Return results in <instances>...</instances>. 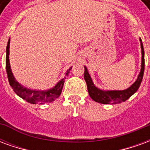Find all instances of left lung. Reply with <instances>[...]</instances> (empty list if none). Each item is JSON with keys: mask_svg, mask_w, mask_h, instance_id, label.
<instances>
[{"mask_svg": "<svg viewBox=\"0 0 150 150\" xmlns=\"http://www.w3.org/2000/svg\"><path fill=\"white\" fill-rule=\"evenodd\" d=\"M141 42H142V40H141ZM142 69H141V72L137 77V79L130 88L126 90H123V91H102V90L98 89L93 84L92 80H91L89 73L87 70V67H84V79L87 83L88 91L90 97L96 102L105 104H117V103H121V102H125L132 95L134 94L136 91L138 90L142 81V79H143L144 70H145V56H144V48H143L142 42Z\"/></svg>", "mask_w": 150, "mask_h": 150, "instance_id": "obj_1", "label": "left lung"}]
</instances>
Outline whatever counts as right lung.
<instances>
[{"mask_svg":"<svg viewBox=\"0 0 150 150\" xmlns=\"http://www.w3.org/2000/svg\"><path fill=\"white\" fill-rule=\"evenodd\" d=\"M9 43H10V41L8 40L7 47H6V72H7L8 83H9V84L13 88V90L14 91L15 93L25 100H26L30 104H34L51 102L54 100L59 98L61 92H62V87L64 84L66 77L61 79L54 88H53L52 89H50L48 91H32L30 89H27V88L22 87L21 84H19V83L15 79L14 76L11 71V68H10L9 59H8ZM71 69V67L67 71L66 75H68Z\"/></svg>","mask_w":150,"mask_h":150,"instance_id":"obj_1","label":"right lung"}]
</instances>
